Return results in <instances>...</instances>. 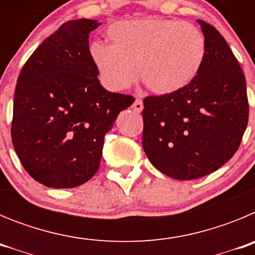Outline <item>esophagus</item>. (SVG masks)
Returning a JSON list of instances; mask_svg holds the SVG:
<instances>
[{"label":"esophagus","instance_id":"1","mask_svg":"<svg viewBox=\"0 0 255 255\" xmlns=\"http://www.w3.org/2000/svg\"><path fill=\"white\" fill-rule=\"evenodd\" d=\"M132 110L135 112H141V110H143V102H141V100H139V98L135 100V102L132 103Z\"/></svg>","mask_w":255,"mask_h":255}]
</instances>
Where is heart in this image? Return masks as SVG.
<instances>
[{
  "label": "heart",
  "instance_id": "heart-1",
  "mask_svg": "<svg viewBox=\"0 0 255 255\" xmlns=\"http://www.w3.org/2000/svg\"><path fill=\"white\" fill-rule=\"evenodd\" d=\"M110 46L94 43L91 57L105 87L124 91L139 79L155 94L190 84L206 58V38L190 22L163 17L128 20L107 30Z\"/></svg>",
  "mask_w": 255,
  "mask_h": 255
}]
</instances>
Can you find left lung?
I'll list each match as a JSON object with an SVG mask.
<instances>
[{
  "label": "left lung",
  "instance_id": "left-lung-1",
  "mask_svg": "<svg viewBox=\"0 0 255 255\" xmlns=\"http://www.w3.org/2000/svg\"><path fill=\"white\" fill-rule=\"evenodd\" d=\"M206 38L202 69L181 91L144 98L143 148L176 180L203 177L236 153L249 119L247 82L225 38L198 20Z\"/></svg>",
  "mask_w": 255,
  "mask_h": 255
}]
</instances>
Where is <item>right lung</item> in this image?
Masks as SVG:
<instances>
[{
  "label": "right lung",
  "mask_w": 255,
  "mask_h": 255,
  "mask_svg": "<svg viewBox=\"0 0 255 255\" xmlns=\"http://www.w3.org/2000/svg\"><path fill=\"white\" fill-rule=\"evenodd\" d=\"M97 20L64 22L22 66L13 97L11 138L35 181L75 188L94 176L106 132L134 97L100 84L89 51Z\"/></svg>",
  "instance_id": "1"
}]
</instances>
